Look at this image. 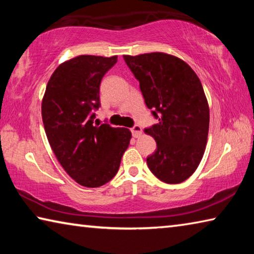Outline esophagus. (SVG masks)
Listing matches in <instances>:
<instances>
[{"label": "esophagus", "instance_id": "obj_1", "mask_svg": "<svg viewBox=\"0 0 254 254\" xmlns=\"http://www.w3.org/2000/svg\"><path fill=\"white\" fill-rule=\"evenodd\" d=\"M131 132H132V135L134 137H139L141 134H142V128L139 126H134L131 128Z\"/></svg>", "mask_w": 254, "mask_h": 254}]
</instances>
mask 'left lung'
I'll list each match as a JSON object with an SVG mask.
<instances>
[{"mask_svg": "<svg viewBox=\"0 0 254 254\" xmlns=\"http://www.w3.org/2000/svg\"><path fill=\"white\" fill-rule=\"evenodd\" d=\"M123 58L139 80L148 109L159 120L144 130L157 142L156 151L147 158L149 169L163 183H183L195 173L207 143L209 107L198 76L169 54Z\"/></svg>", "mask_w": 254, "mask_h": 254, "instance_id": "left-lung-1", "label": "left lung"}]
</instances>
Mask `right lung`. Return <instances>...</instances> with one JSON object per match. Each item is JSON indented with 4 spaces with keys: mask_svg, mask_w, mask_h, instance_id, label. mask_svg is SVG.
Wrapping results in <instances>:
<instances>
[{
    "mask_svg": "<svg viewBox=\"0 0 254 254\" xmlns=\"http://www.w3.org/2000/svg\"><path fill=\"white\" fill-rule=\"evenodd\" d=\"M118 56L80 55L56 68L41 115L47 139L64 170L84 187H100L117 175L132 137L126 127L94 126L103 76Z\"/></svg>",
    "mask_w": 254,
    "mask_h": 254,
    "instance_id": "add662e5",
    "label": "right lung"
}]
</instances>
